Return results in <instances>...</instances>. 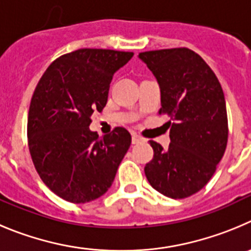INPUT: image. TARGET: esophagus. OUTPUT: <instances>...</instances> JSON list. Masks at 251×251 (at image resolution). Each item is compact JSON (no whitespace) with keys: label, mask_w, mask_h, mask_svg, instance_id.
Instances as JSON below:
<instances>
[{"label":"esophagus","mask_w":251,"mask_h":251,"mask_svg":"<svg viewBox=\"0 0 251 251\" xmlns=\"http://www.w3.org/2000/svg\"><path fill=\"white\" fill-rule=\"evenodd\" d=\"M141 141H144V139L137 134H135V132H132V144H139Z\"/></svg>","instance_id":"1"}]
</instances>
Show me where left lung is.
<instances>
[{
  "label": "left lung",
  "instance_id": "1",
  "mask_svg": "<svg viewBox=\"0 0 251 251\" xmlns=\"http://www.w3.org/2000/svg\"><path fill=\"white\" fill-rule=\"evenodd\" d=\"M139 58L159 83V114L171 119L169 148L150 141L153 157L145 166L146 179L168 198H187L207 184L226 149L224 92L209 65L189 49L146 51Z\"/></svg>",
  "mask_w": 251,
  "mask_h": 251
}]
</instances>
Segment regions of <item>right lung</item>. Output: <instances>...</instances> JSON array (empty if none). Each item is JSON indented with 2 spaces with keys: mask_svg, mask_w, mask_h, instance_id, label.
I'll return each mask as SVG.
<instances>
[{
  "mask_svg": "<svg viewBox=\"0 0 251 251\" xmlns=\"http://www.w3.org/2000/svg\"><path fill=\"white\" fill-rule=\"evenodd\" d=\"M132 52L81 49L47 67L31 100L27 137L38 175L50 190L74 204L102 196L131 145L126 128L99 137L91 116L107 102L110 83Z\"/></svg>",
  "mask_w": 251,
  "mask_h": 251,
  "instance_id": "obj_1",
  "label": "right lung"
}]
</instances>
